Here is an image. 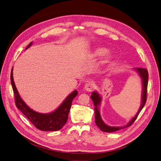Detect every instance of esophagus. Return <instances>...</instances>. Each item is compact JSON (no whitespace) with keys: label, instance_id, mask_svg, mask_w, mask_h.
I'll return each mask as SVG.
<instances>
[{"label":"esophagus","instance_id":"34e87169","mask_svg":"<svg viewBox=\"0 0 161 161\" xmlns=\"http://www.w3.org/2000/svg\"><path fill=\"white\" fill-rule=\"evenodd\" d=\"M95 87V84L94 82H92L91 81H89L87 82V83L85 85V89L86 91H91L93 90Z\"/></svg>","mask_w":161,"mask_h":161}]
</instances>
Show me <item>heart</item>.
<instances>
[{"label": "heart", "instance_id": "heart-1", "mask_svg": "<svg viewBox=\"0 0 161 161\" xmlns=\"http://www.w3.org/2000/svg\"><path fill=\"white\" fill-rule=\"evenodd\" d=\"M107 52H108V50H107V49H105V48H104V47H97V48H96L95 52H94V55L96 56H101L104 55L105 53H106ZM111 56H109V55L106 56L104 59L103 60V61H102V63L105 64V63L108 62L109 61V60L111 59Z\"/></svg>", "mask_w": 161, "mask_h": 161}]
</instances>
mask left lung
<instances>
[{
    "instance_id": "left-lung-1",
    "label": "left lung",
    "mask_w": 161,
    "mask_h": 161,
    "mask_svg": "<svg viewBox=\"0 0 161 161\" xmlns=\"http://www.w3.org/2000/svg\"><path fill=\"white\" fill-rule=\"evenodd\" d=\"M135 70L138 73L140 78L142 79V103H141L140 108L138 111L137 112V114H136V115L134 117V118L130 121V122L128 124H126L125 125L120 126V127H111V126H109L108 125H106L101 118L100 112H99V108H98V106L100 105V104H101V97L97 92L94 91L92 92L91 98L92 102H93L94 105H95V123L101 131H105V132H114V131L129 127V126H130L134 122V121L136 119L137 117L138 116V114H140V112L144 108V106L146 103V101H147V86H148V72L147 69H142V68H136V69H135Z\"/></svg>"
}]
</instances>
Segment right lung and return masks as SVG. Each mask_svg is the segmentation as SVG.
Wrapping results in <instances>:
<instances>
[{"instance_id": "right-lung-1", "label": "right lung", "mask_w": 161, "mask_h": 161, "mask_svg": "<svg viewBox=\"0 0 161 161\" xmlns=\"http://www.w3.org/2000/svg\"><path fill=\"white\" fill-rule=\"evenodd\" d=\"M32 44L31 42L26 49ZM13 69L11 72V81L14 95V100L17 108L21 110L26 118L35 125V127L42 131H58L64 126L69 118L72 102L78 94L77 91H74L68 96L58 108L50 114H40L33 111L26 105L19 95L16 88L13 76Z\"/></svg>"}]
</instances>
